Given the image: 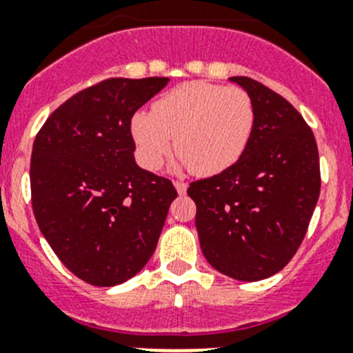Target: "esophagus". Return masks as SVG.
<instances>
[{
  "label": "esophagus",
  "instance_id": "1",
  "mask_svg": "<svg viewBox=\"0 0 353 353\" xmlns=\"http://www.w3.org/2000/svg\"><path fill=\"white\" fill-rule=\"evenodd\" d=\"M174 186H176V190L179 195H186V190H188L186 183H183V181H176V183H174Z\"/></svg>",
  "mask_w": 353,
  "mask_h": 353
}]
</instances>
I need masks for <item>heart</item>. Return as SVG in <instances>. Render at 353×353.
<instances>
[{
    "instance_id": "obj_1",
    "label": "heart",
    "mask_w": 353,
    "mask_h": 353,
    "mask_svg": "<svg viewBox=\"0 0 353 353\" xmlns=\"http://www.w3.org/2000/svg\"><path fill=\"white\" fill-rule=\"evenodd\" d=\"M254 104L245 90L207 81H188L136 111L130 136L148 170L160 169L174 150L196 176H216L245 153L254 130Z\"/></svg>"
}]
</instances>
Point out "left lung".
Here are the masks:
<instances>
[{"label": "left lung", "mask_w": 353, "mask_h": 353, "mask_svg": "<svg viewBox=\"0 0 353 353\" xmlns=\"http://www.w3.org/2000/svg\"><path fill=\"white\" fill-rule=\"evenodd\" d=\"M254 104V130L235 165L195 181L200 247L212 268L254 282L281 272L305 239L321 169L314 132L301 114L259 81L232 77Z\"/></svg>", "instance_id": "1"}]
</instances>
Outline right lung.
<instances>
[{"label": "right lung", "mask_w": 353, "mask_h": 353, "mask_svg": "<svg viewBox=\"0 0 353 353\" xmlns=\"http://www.w3.org/2000/svg\"><path fill=\"white\" fill-rule=\"evenodd\" d=\"M167 83L111 78L85 88L48 117L32 144L36 223L87 284H123L157 249L177 192L136 163L130 118Z\"/></svg>", "instance_id": "right-lung-1"}]
</instances>
